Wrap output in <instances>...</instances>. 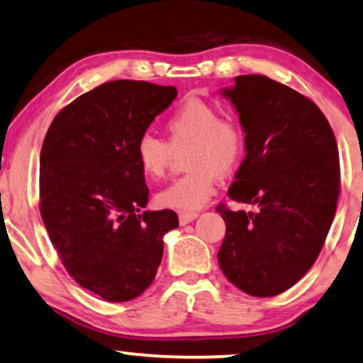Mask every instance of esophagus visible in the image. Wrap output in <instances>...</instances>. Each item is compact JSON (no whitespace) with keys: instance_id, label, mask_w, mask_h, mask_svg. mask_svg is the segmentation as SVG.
Here are the masks:
<instances>
[{"instance_id":"34e87169","label":"esophagus","mask_w":363,"mask_h":363,"mask_svg":"<svg viewBox=\"0 0 363 363\" xmlns=\"http://www.w3.org/2000/svg\"><path fill=\"white\" fill-rule=\"evenodd\" d=\"M197 216H199L197 212H179V224L181 225L189 224V222L194 220Z\"/></svg>"}]
</instances>
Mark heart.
<instances>
[{
	"instance_id": "1",
	"label": "heart",
	"mask_w": 363,
	"mask_h": 363,
	"mask_svg": "<svg viewBox=\"0 0 363 363\" xmlns=\"http://www.w3.org/2000/svg\"><path fill=\"white\" fill-rule=\"evenodd\" d=\"M167 143L144 133L136 143L141 171L151 179L166 176L174 151H186L189 172L177 177L161 192L156 202L166 209L191 212L201 209L216 192L217 177L239 166L245 152L244 129L238 121L220 118V111L202 99H189L164 121Z\"/></svg>"
}]
</instances>
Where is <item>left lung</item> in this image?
<instances>
[{
    "mask_svg": "<svg viewBox=\"0 0 363 363\" xmlns=\"http://www.w3.org/2000/svg\"><path fill=\"white\" fill-rule=\"evenodd\" d=\"M224 89L245 133V159L227 194L255 212L217 206L225 238L217 259L240 291L274 297L312 267L335 216L340 161L328 121L312 99L262 74Z\"/></svg>",
    "mask_w": 363,
    "mask_h": 363,
    "instance_id": "obj_1",
    "label": "left lung"
}]
</instances>
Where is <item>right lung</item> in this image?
<instances>
[{
    "instance_id": "1",
    "label": "right lung",
    "mask_w": 363,
    "mask_h": 363,
    "mask_svg": "<svg viewBox=\"0 0 363 363\" xmlns=\"http://www.w3.org/2000/svg\"><path fill=\"white\" fill-rule=\"evenodd\" d=\"M174 86L109 81L62 108L40 157V212L67 274L108 302L151 286L171 209L143 211L149 189L136 143L176 99Z\"/></svg>"
}]
</instances>
